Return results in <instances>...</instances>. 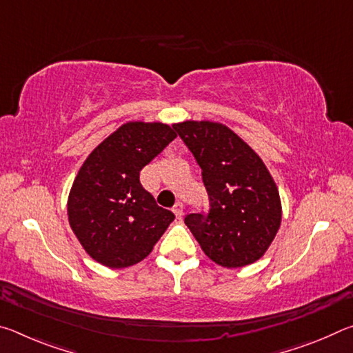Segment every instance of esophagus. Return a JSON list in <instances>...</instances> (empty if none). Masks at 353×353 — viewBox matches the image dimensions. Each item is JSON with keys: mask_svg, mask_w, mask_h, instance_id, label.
Masks as SVG:
<instances>
[{"mask_svg": "<svg viewBox=\"0 0 353 353\" xmlns=\"http://www.w3.org/2000/svg\"><path fill=\"white\" fill-rule=\"evenodd\" d=\"M172 212H174V214L176 216L181 219L182 218V214H183V204L181 201H177L176 204H174V207H172Z\"/></svg>", "mask_w": 353, "mask_h": 353, "instance_id": "obj_1", "label": "esophagus"}]
</instances>
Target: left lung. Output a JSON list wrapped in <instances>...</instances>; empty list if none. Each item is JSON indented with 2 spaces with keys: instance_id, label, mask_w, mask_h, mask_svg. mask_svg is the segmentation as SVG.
Wrapping results in <instances>:
<instances>
[{
  "instance_id": "8db88e82",
  "label": "left lung",
  "mask_w": 353,
  "mask_h": 353,
  "mask_svg": "<svg viewBox=\"0 0 353 353\" xmlns=\"http://www.w3.org/2000/svg\"><path fill=\"white\" fill-rule=\"evenodd\" d=\"M202 170L208 208L185 224L208 259L241 268L260 259L276 236L282 208L265 163L229 128L210 121L174 124Z\"/></svg>"
}]
</instances>
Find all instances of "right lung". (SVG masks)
<instances>
[{
	"label": "right lung",
	"mask_w": 353,
	"mask_h": 353,
	"mask_svg": "<svg viewBox=\"0 0 353 353\" xmlns=\"http://www.w3.org/2000/svg\"><path fill=\"white\" fill-rule=\"evenodd\" d=\"M176 139L162 123H126L88 155L68 198V219L93 260L128 268L149 255L174 221L143 188L140 171Z\"/></svg>",
	"instance_id": "right-lung-1"
}]
</instances>
